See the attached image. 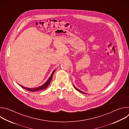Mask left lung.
Masks as SVG:
<instances>
[{"label": "left lung", "instance_id": "8db88e82", "mask_svg": "<svg viewBox=\"0 0 129 129\" xmlns=\"http://www.w3.org/2000/svg\"><path fill=\"white\" fill-rule=\"evenodd\" d=\"M73 86H74V87H75V88L77 90H78V91H79L80 92H81V93H83V94H87L86 93H85V92H83V91H81L80 90H79V89H78L77 88H76V87H75V86L74 85H73Z\"/></svg>", "mask_w": 129, "mask_h": 129}]
</instances>
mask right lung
Listing matches in <instances>:
<instances>
[{
	"mask_svg": "<svg viewBox=\"0 0 129 129\" xmlns=\"http://www.w3.org/2000/svg\"><path fill=\"white\" fill-rule=\"evenodd\" d=\"M55 71H56V70H54V71H53V72H52L51 75L50 76V77L48 78V79L47 80V81L45 83V84H44L43 85L41 86H39L38 87H37V88H27V87H23L20 85H19L21 87H22L23 89L27 90V91H31V92H34V91H41V90H44L45 89H46L48 86L50 84V82L51 81V79H52V76L53 75L54 72H55Z\"/></svg>",
	"mask_w": 129,
	"mask_h": 129,
	"instance_id": "add662e5",
	"label": "right lung"
}]
</instances>
